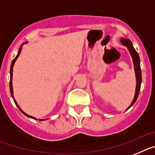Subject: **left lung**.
Instances as JSON below:
<instances>
[{"label": "left lung", "mask_w": 155, "mask_h": 155, "mask_svg": "<svg viewBox=\"0 0 155 155\" xmlns=\"http://www.w3.org/2000/svg\"><path fill=\"white\" fill-rule=\"evenodd\" d=\"M121 43L124 46H126V48H128L129 51H130V54H131L132 58H133V61H134V70H135L136 72V78H137V87H136V93L135 96H134V100L132 101L130 106L127 108V110L130 108V107L134 105V103L137 101V97L139 96L140 91V86H141V82H142V75H141V68L140 65V57L139 54L135 51V49L133 47V44L132 42L130 40L126 38L121 39Z\"/></svg>", "instance_id": "1"}]
</instances>
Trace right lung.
Here are the masks:
<instances>
[{
  "label": "right lung",
  "mask_w": 155,
  "mask_h": 155,
  "mask_svg": "<svg viewBox=\"0 0 155 155\" xmlns=\"http://www.w3.org/2000/svg\"><path fill=\"white\" fill-rule=\"evenodd\" d=\"M24 44H26V42L24 43ZM23 44H21V47H20V48H19V50H18V54H17V56H16V57L14 59H13L12 62V64H11V68H10V92H11V94H12V97L13 100H14L16 106H17V107H18V109H19L20 111H21V113H23L24 115H26V116L29 117V118H34V119H37V118H35L34 117L31 116V115H27V114H26V113L24 112V111L21 109V107H20L18 105V103H17V102H16V101L15 100L14 96H13V88H12V72H13V66H14L15 62V61H16V60H17V58H18V56H19L20 53H21V47H22V45H23ZM39 120L41 121V120H44V119H39Z\"/></svg>",
  "instance_id": "1"
}]
</instances>
